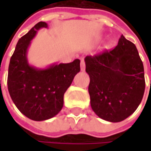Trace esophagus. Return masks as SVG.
I'll use <instances>...</instances> for the list:
<instances>
[{
    "label": "esophagus",
    "instance_id": "obj_1",
    "mask_svg": "<svg viewBox=\"0 0 151 151\" xmlns=\"http://www.w3.org/2000/svg\"><path fill=\"white\" fill-rule=\"evenodd\" d=\"M81 71H85V70H86V64L83 60H81Z\"/></svg>",
    "mask_w": 151,
    "mask_h": 151
}]
</instances>
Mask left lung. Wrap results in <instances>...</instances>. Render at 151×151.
<instances>
[{
  "label": "left lung",
  "instance_id": "8db88e82",
  "mask_svg": "<svg viewBox=\"0 0 151 151\" xmlns=\"http://www.w3.org/2000/svg\"><path fill=\"white\" fill-rule=\"evenodd\" d=\"M85 62L94 113L113 123L121 122L134 113L145 88L144 65L136 46L121 35L113 50L86 56Z\"/></svg>",
  "mask_w": 151,
  "mask_h": 151
}]
</instances>
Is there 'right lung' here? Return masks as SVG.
<instances>
[{
    "label": "right lung",
    "instance_id": "obj_1",
    "mask_svg": "<svg viewBox=\"0 0 151 151\" xmlns=\"http://www.w3.org/2000/svg\"><path fill=\"white\" fill-rule=\"evenodd\" d=\"M48 27L39 22L18 40L11 57L7 86L16 107L27 118L34 121L50 119L60 112L64 94L80 72V60L71 63L54 64L44 69L30 65L27 50L40 28Z\"/></svg>",
    "mask_w": 151,
    "mask_h": 151
}]
</instances>
